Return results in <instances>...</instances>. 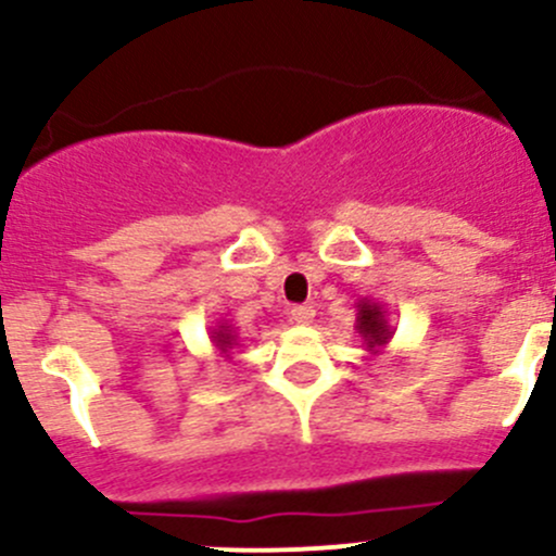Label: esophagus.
<instances>
[{
    "label": "esophagus",
    "mask_w": 556,
    "mask_h": 556,
    "mask_svg": "<svg viewBox=\"0 0 556 556\" xmlns=\"http://www.w3.org/2000/svg\"><path fill=\"white\" fill-rule=\"evenodd\" d=\"M290 319H293L295 325H312V319H314V306H309V304L293 306V309H290Z\"/></svg>",
    "instance_id": "esophagus-1"
}]
</instances>
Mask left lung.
Wrapping results in <instances>:
<instances>
[{
	"mask_svg": "<svg viewBox=\"0 0 556 556\" xmlns=\"http://www.w3.org/2000/svg\"><path fill=\"white\" fill-rule=\"evenodd\" d=\"M355 330L361 333L363 344H366V352H371V355H379V352L390 344L392 336H395L392 325L387 323L384 304H379V301H371V299L357 301Z\"/></svg>",
	"mask_w": 556,
	"mask_h": 556,
	"instance_id": "left-lung-1",
	"label": "left lung"
}]
</instances>
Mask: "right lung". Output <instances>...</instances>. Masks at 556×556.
I'll use <instances>...</instances> for the list:
<instances>
[{
    "label": "right lung",
    "mask_w": 556,
    "mask_h": 556,
    "mask_svg": "<svg viewBox=\"0 0 556 556\" xmlns=\"http://www.w3.org/2000/svg\"><path fill=\"white\" fill-rule=\"evenodd\" d=\"M212 344H215V350L220 352V357H231V350L237 346V333H233L231 325L226 323V319H220V323L212 328Z\"/></svg>",
    "instance_id": "right-lung-1"
}]
</instances>
